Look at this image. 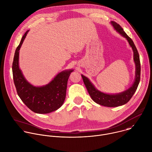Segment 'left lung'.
Instances as JSON below:
<instances>
[{"label": "left lung", "mask_w": 152, "mask_h": 152, "mask_svg": "<svg viewBox=\"0 0 152 152\" xmlns=\"http://www.w3.org/2000/svg\"><path fill=\"white\" fill-rule=\"evenodd\" d=\"M111 23L115 29L127 39L129 44L132 48L134 52V60L136 66V75L134 83L128 89L122 93L114 95L107 94L98 91L91 83L89 80L86 77L82 75L84 84L88 90L89 94L90 95L94 102L99 105L110 107L122 106L129 102L137 89L140 80L141 73V66L139 54L132 40L126 34V33L124 31L123 28L119 24H118L115 21H112Z\"/></svg>", "instance_id": "left-lung-1"}]
</instances>
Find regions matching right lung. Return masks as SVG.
Returning <instances> with one entry per match:
<instances>
[{
	"instance_id": "1",
	"label": "right lung",
	"mask_w": 152,
	"mask_h": 152,
	"mask_svg": "<svg viewBox=\"0 0 152 152\" xmlns=\"http://www.w3.org/2000/svg\"><path fill=\"white\" fill-rule=\"evenodd\" d=\"M23 35L17 46L12 63V74L17 94L26 106L34 113H49L59 109L66 98L68 79L73 70L63 71L58 73L48 85L36 87L29 83L24 77L18 66L19 50L27 34Z\"/></svg>"
}]
</instances>
